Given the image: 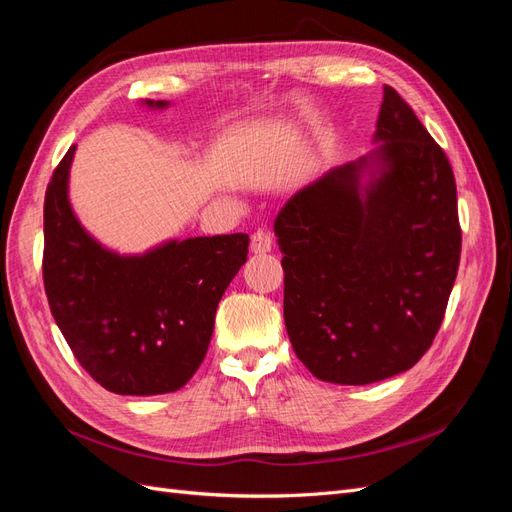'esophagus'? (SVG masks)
<instances>
[{
    "mask_svg": "<svg viewBox=\"0 0 512 512\" xmlns=\"http://www.w3.org/2000/svg\"><path fill=\"white\" fill-rule=\"evenodd\" d=\"M250 247H252L254 254H267V252H271V247H273V235H271L269 230H265V228H258V230L254 232V235H252Z\"/></svg>",
    "mask_w": 512,
    "mask_h": 512,
    "instance_id": "esophagus-1",
    "label": "esophagus"
}]
</instances>
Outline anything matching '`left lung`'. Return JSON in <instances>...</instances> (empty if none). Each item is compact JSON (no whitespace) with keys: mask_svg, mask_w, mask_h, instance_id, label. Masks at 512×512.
Returning a JSON list of instances; mask_svg holds the SVG:
<instances>
[{"mask_svg":"<svg viewBox=\"0 0 512 512\" xmlns=\"http://www.w3.org/2000/svg\"><path fill=\"white\" fill-rule=\"evenodd\" d=\"M380 147L305 185L275 218L290 344L318 380L371 384L408 371L438 335L461 226L451 162L384 85ZM379 175L360 194V173Z\"/></svg>","mask_w":512,"mask_h":512,"instance_id":"1","label":"left lung"}]
</instances>
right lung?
Returning a JSON list of instances; mask_svg holds the SVG:
<instances>
[{
    "label": "right lung",
    "instance_id": "right-lung-1",
    "mask_svg": "<svg viewBox=\"0 0 512 512\" xmlns=\"http://www.w3.org/2000/svg\"><path fill=\"white\" fill-rule=\"evenodd\" d=\"M74 149L53 170L44 196L42 277L51 314L76 361L106 391L173 393L205 359L215 309L247 260L250 237L170 241L143 256L108 252L70 207Z\"/></svg>",
    "mask_w": 512,
    "mask_h": 512
}]
</instances>
